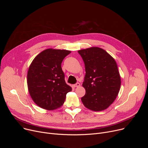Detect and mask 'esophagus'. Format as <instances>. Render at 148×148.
<instances>
[{
  "label": "esophagus",
  "instance_id": "esophagus-1",
  "mask_svg": "<svg viewBox=\"0 0 148 148\" xmlns=\"http://www.w3.org/2000/svg\"><path fill=\"white\" fill-rule=\"evenodd\" d=\"M74 86L75 88H78V87H80V84L79 83H77L75 84L74 85Z\"/></svg>",
  "mask_w": 148,
  "mask_h": 148
}]
</instances>
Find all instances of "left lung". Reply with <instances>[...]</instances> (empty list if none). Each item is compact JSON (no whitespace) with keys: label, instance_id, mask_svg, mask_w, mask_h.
Masks as SVG:
<instances>
[{"label":"left lung","instance_id":"1","mask_svg":"<svg viewBox=\"0 0 148 148\" xmlns=\"http://www.w3.org/2000/svg\"><path fill=\"white\" fill-rule=\"evenodd\" d=\"M78 52L86 71L82 84L86 94L82 101L90 110H106L114 101L120 90L121 79L117 64L110 54L97 47Z\"/></svg>","mask_w":148,"mask_h":148}]
</instances>
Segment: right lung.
Here are the masks:
<instances>
[{
  "mask_svg": "<svg viewBox=\"0 0 148 148\" xmlns=\"http://www.w3.org/2000/svg\"><path fill=\"white\" fill-rule=\"evenodd\" d=\"M71 53L66 50L47 49L30 64L27 75L29 94L34 103L44 109L53 110L60 107L66 95L72 88L65 81L61 68L64 59Z\"/></svg>",
  "mask_w": 148,
  "mask_h": 148,
  "instance_id": "right-lung-1",
  "label": "right lung"
}]
</instances>
